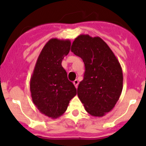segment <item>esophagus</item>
<instances>
[{
    "label": "esophagus",
    "instance_id": "34e87169",
    "mask_svg": "<svg viewBox=\"0 0 146 146\" xmlns=\"http://www.w3.org/2000/svg\"><path fill=\"white\" fill-rule=\"evenodd\" d=\"M78 81L77 79L76 80H75L74 81H73V84H74V86H75V87H76V88H77L78 87Z\"/></svg>",
    "mask_w": 146,
    "mask_h": 146
}]
</instances>
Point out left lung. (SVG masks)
Masks as SVG:
<instances>
[{
  "instance_id": "8db88e82",
  "label": "left lung",
  "mask_w": 146,
  "mask_h": 146,
  "mask_svg": "<svg viewBox=\"0 0 146 146\" xmlns=\"http://www.w3.org/2000/svg\"><path fill=\"white\" fill-rule=\"evenodd\" d=\"M70 50L85 65L78 96L88 114L104 116L114 108L122 93L123 75L119 62L99 36L80 35L73 42Z\"/></svg>"
}]
</instances>
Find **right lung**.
I'll use <instances>...</instances> for the list:
<instances>
[{"instance_id":"1","label":"right lung","mask_w":146,"mask_h":146,"mask_svg":"<svg viewBox=\"0 0 146 146\" xmlns=\"http://www.w3.org/2000/svg\"><path fill=\"white\" fill-rule=\"evenodd\" d=\"M70 47L69 39H50L42 48L30 79L32 102L42 114L52 119L62 115L77 94L61 64Z\"/></svg>"}]
</instances>
